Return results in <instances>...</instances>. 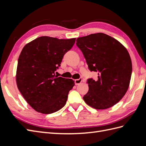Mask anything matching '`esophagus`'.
Instances as JSON below:
<instances>
[{
	"label": "esophagus",
	"mask_w": 146,
	"mask_h": 146,
	"mask_svg": "<svg viewBox=\"0 0 146 146\" xmlns=\"http://www.w3.org/2000/svg\"><path fill=\"white\" fill-rule=\"evenodd\" d=\"M82 82V78H80L79 79H76V80H75V83H76V85H80V84Z\"/></svg>",
	"instance_id": "obj_1"
}]
</instances>
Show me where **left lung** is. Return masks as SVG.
I'll return each mask as SVG.
<instances>
[{"instance_id":"left-lung-1","label":"left lung","mask_w":146,"mask_h":146,"mask_svg":"<svg viewBox=\"0 0 146 146\" xmlns=\"http://www.w3.org/2000/svg\"><path fill=\"white\" fill-rule=\"evenodd\" d=\"M88 68L98 70V80L88 81L89 90L83 96L86 104L97 110L113 107L125 94L130 85L132 63L127 48L117 39L103 33L78 38Z\"/></svg>"}]
</instances>
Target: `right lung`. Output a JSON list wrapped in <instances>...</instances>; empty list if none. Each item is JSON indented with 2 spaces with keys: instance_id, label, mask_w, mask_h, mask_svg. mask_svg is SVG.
Returning <instances> with one entry per match:
<instances>
[{
  "instance_id": "obj_1",
  "label": "right lung",
  "mask_w": 146,
  "mask_h": 146,
  "mask_svg": "<svg viewBox=\"0 0 146 146\" xmlns=\"http://www.w3.org/2000/svg\"><path fill=\"white\" fill-rule=\"evenodd\" d=\"M76 39L41 36L22 50L16 70L17 86L35 111L51 114L65 105L75 83L72 79L58 77L55 71Z\"/></svg>"
}]
</instances>
